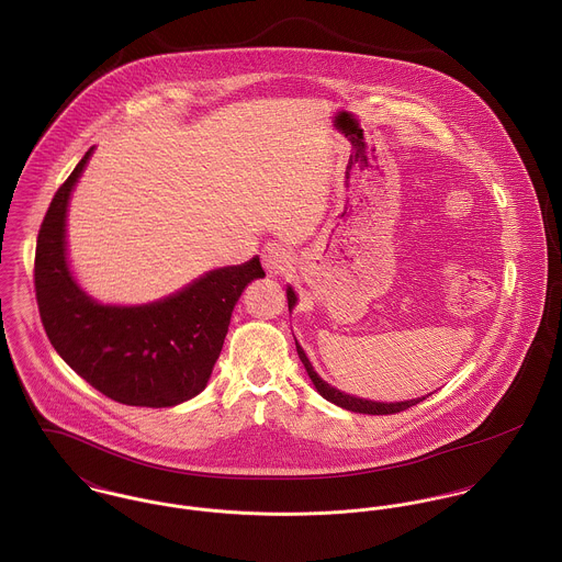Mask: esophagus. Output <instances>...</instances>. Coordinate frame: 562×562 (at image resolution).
I'll return each instance as SVG.
<instances>
[{
	"mask_svg": "<svg viewBox=\"0 0 562 562\" xmlns=\"http://www.w3.org/2000/svg\"><path fill=\"white\" fill-rule=\"evenodd\" d=\"M260 258H262V265L265 269L271 273V276H282L291 269L293 265V254L284 246V244H278V241H271L267 244L262 251H260Z\"/></svg>",
	"mask_w": 562,
	"mask_h": 562,
	"instance_id": "34e87169",
	"label": "esophagus"
}]
</instances>
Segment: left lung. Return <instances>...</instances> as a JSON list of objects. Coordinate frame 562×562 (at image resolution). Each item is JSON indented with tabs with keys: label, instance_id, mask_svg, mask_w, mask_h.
<instances>
[{
	"label": "left lung",
	"instance_id": "8db88e82",
	"mask_svg": "<svg viewBox=\"0 0 562 562\" xmlns=\"http://www.w3.org/2000/svg\"><path fill=\"white\" fill-rule=\"evenodd\" d=\"M286 300H289V311H291V308L295 306V302H297V297H295L293 289H289V291H286ZM295 347H297V353H300V360H302V364L306 367V371H308V374H311L312 383H314L316 392H318L323 398L331 401L334 405H338V407H342V409H349V412H358V414H373V416H390V414H398V412H405V409H409V407H414V405H418L420 401H425V398H427V396H423V398L403 401V403H374V401H364V398H356V396H349V394H345V392H340V390L331 387L329 383H325V381H323L318 374L314 373L311 360L306 358V353H304V349L297 345V340H295Z\"/></svg>",
	"mask_w": 562,
	"mask_h": 562
}]
</instances>
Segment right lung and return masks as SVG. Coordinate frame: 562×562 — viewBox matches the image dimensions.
<instances>
[{
    "mask_svg": "<svg viewBox=\"0 0 562 562\" xmlns=\"http://www.w3.org/2000/svg\"><path fill=\"white\" fill-rule=\"evenodd\" d=\"M90 153L56 191L38 231L34 289L43 327L64 362L108 398L135 407L179 405L204 390L235 304L265 271L256 256L148 306L92 302L70 278L64 250L68 195Z\"/></svg>",
    "mask_w": 562,
    "mask_h": 562,
    "instance_id": "right-lung-1",
    "label": "right lung"
}]
</instances>
